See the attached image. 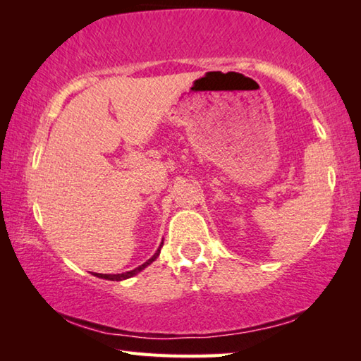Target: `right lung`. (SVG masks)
Segmentation results:
<instances>
[{"mask_svg": "<svg viewBox=\"0 0 361 361\" xmlns=\"http://www.w3.org/2000/svg\"><path fill=\"white\" fill-rule=\"evenodd\" d=\"M162 245H164V242L161 243V245H159V248H157V252H156L154 255H152V258H149L148 261H146V262H143V264H142V266H138V267H135V269H133V271H129V272H122V274H95V272H94V276H95V277H100V279H105V280H113V282H114V280H116V282H119V280H126V279H130V277H133V276H137V274H138V272H142V271H143V269H145L146 266H149V264H151V262H152V261H154V259L157 258V256H159V253H161V248H162Z\"/></svg>", "mask_w": 361, "mask_h": 361, "instance_id": "1", "label": "right lung"}]
</instances>
